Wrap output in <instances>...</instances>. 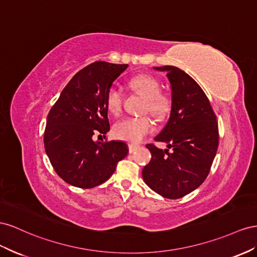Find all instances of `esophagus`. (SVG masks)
<instances>
[{
    "instance_id": "1",
    "label": "esophagus",
    "mask_w": 257,
    "mask_h": 257,
    "mask_svg": "<svg viewBox=\"0 0 257 257\" xmlns=\"http://www.w3.org/2000/svg\"><path fill=\"white\" fill-rule=\"evenodd\" d=\"M129 146V153L131 154V153H135L136 151H137V149H138V145H136V144H129L128 145Z\"/></svg>"
}]
</instances>
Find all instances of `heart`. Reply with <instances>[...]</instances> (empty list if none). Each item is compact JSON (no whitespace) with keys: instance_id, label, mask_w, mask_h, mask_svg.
<instances>
[{"instance_id":"heart-1","label":"heart","mask_w":257,"mask_h":257,"mask_svg":"<svg viewBox=\"0 0 257 257\" xmlns=\"http://www.w3.org/2000/svg\"><path fill=\"white\" fill-rule=\"evenodd\" d=\"M129 86L133 90L144 97L141 112L150 113L156 119L161 120L169 115L172 109V99L169 94L161 92L159 80L149 74H141L130 79ZM124 93L118 85H112L107 89L105 102L108 111L113 115L122 112ZM154 131V122L148 115L127 117L115 123L114 136L122 141L139 143Z\"/></svg>"}]
</instances>
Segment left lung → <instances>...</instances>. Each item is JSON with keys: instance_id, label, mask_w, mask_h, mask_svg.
Segmentation results:
<instances>
[{"instance_id": "obj_1", "label": "left lung", "mask_w": 257, "mask_h": 257, "mask_svg": "<svg viewBox=\"0 0 257 257\" xmlns=\"http://www.w3.org/2000/svg\"><path fill=\"white\" fill-rule=\"evenodd\" d=\"M155 69L167 72L172 109L169 121L154 140L167 143L172 152L153 143L146 145L152 159L143 168L142 177L154 192L179 199L207 179L218 148V124L208 97L195 79L172 65Z\"/></svg>"}]
</instances>
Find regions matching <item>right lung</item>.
<instances>
[{
    "mask_svg": "<svg viewBox=\"0 0 257 257\" xmlns=\"http://www.w3.org/2000/svg\"><path fill=\"white\" fill-rule=\"evenodd\" d=\"M128 64L96 61L78 71L47 115L44 146L57 174L69 184L92 188L107 181L127 156L120 141L93 142L109 130L105 96Z\"/></svg>",
    "mask_w": 257,
    "mask_h": 257,
    "instance_id": "right-lung-1",
    "label": "right lung"
}]
</instances>
